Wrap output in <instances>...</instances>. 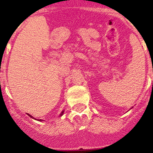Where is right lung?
<instances>
[{
    "label": "right lung",
    "mask_w": 153,
    "mask_h": 153,
    "mask_svg": "<svg viewBox=\"0 0 153 153\" xmlns=\"http://www.w3.org/2000/svg\"><path fill=\"white\" fill-rule=\"evenodd\" d=\"M64 110H63L62 112H61V114H60V116H62V115H63V114H64ZM27 115H28L30 117V118H33V116H32V115H29V114H27ZM34 119L37 120V121H43V120H41V119H36V118H34Z\"/></svg>",
    "instance_id": "add662e5"
}]
</instances>
